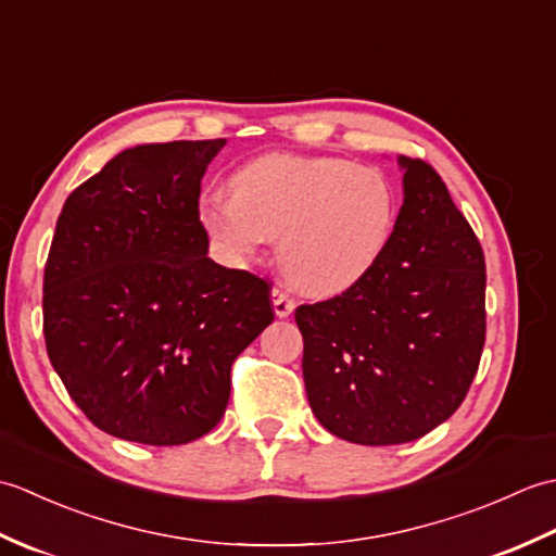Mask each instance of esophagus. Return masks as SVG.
I'll return each mask as SVG.
<instances>
[{
    "label": "esophagus",
    "mask_w": 556,
    "mask_h": 556,
    "mask_svg": "<svg viewBox=\"0 0 556 556\" xmlns=\"http://www.w3.org/2000/svg\"><path fill=\"white\" fill-rule=\"evenodd\" d=\"M271 305H275L277 317H289L293 313V308H296V303H293V299L289 296L287 291H281L279 287L271 289Z\"/></svg>",
    "instance_id": "obj_1"
}]
</instances>
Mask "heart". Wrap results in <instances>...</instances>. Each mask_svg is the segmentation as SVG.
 Segmentation results:
<instances>
[{
    "label": "heart",
    "instance_id": "b5f03b06",
    "mask_svg": "<svg viewBox=\"0 0 556 556\" xmlns=\"http://www.w3.org/2000/svg\"><path fill=\"white\" fill-rule=\"evenodd\" d=\"M210 193L198 219L231 265L277 236L281 271L313 296H339L370 275L394 239L399 193L380 167L329 155L269 152Z\"/></svg>",
    "mask_w": 556,
    "mask_h": 556
}]
</instances>
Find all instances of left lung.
<instances>
[{"label": "left lung", "instance_id": "left-lung-1", "mask_svg": "<svg viewBox=\"0 0 556 556\" xmlns=\"http://www.w3.org/2000/svg\"><path fill=\"white\" fill-rule=\"evenodd\" d=\"M394 239L361 285L299 305L315 418L353 444H404L466 399L485 344V255L428 162L399 157Z\"/></svg>", "mask_w": 556, "mask_h": 556}]
</instances>
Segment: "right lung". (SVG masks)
<instances>
[{
	"mask_svg": "<svg viewBox=\"0 0 556 556\" xmlns=\"http://www.w3.org/2000/svg\"><path fill=\"white\" fill-rule=\"evenodd\" d=\"M227 140L128 148L66 198L45 265L47 356L92 425L174 446L222 420L271 287L207 257L200 179Z\"/></svg>",
	"mask_w": 556,
	"mask_h": 556,
	"instance_id": "1",
	"label": "right lung"
}]
</instances>
